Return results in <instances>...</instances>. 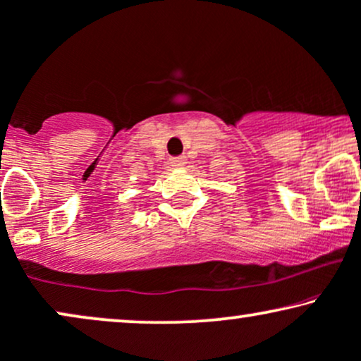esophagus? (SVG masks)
I'll return each instance as SVG.
<instances>
[{
	"label": "esophagus",
	"instance_id": "obj_1",
	"mask_svg": "<svg viewBox=\"0 0 361 361\" xmlns=\"http://www.w3.org/2000/svg\"><path fill=\"white\" fill-rule=\"evenodd\" d=\"M170 163L173 168H181L186 163V157H173L170 158Z\"/></svg>",
	"mask_w": 361,
	"mask_h": 361
}]
</instances>
